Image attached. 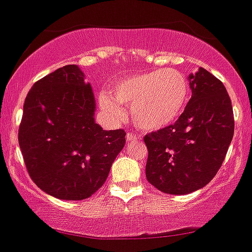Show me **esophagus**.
I'll return each mask as SVG.
<instances>
[{
	"instance_id": "1",
	"label": "esophagus",
	"mask_w": 252,
	"mask_h": 252,
	"mask_svg": "<svg viewBox=\"0 0 252 252\" xmlns=\"http://www.w3.org/2000/svg\"><path fill=\"white\" fill-rule=\"evenodd\" d=\"M137 139H138V137H137V135H135L134 133H128V134H126V142H128V143H132V142H135V141H137Z\"/></svg>"
}]
</instances>
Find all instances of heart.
I'll return each instance as SVG.
<instances>
[{"label": "heart", "mask_w": 252, "mask_h": 252, "mask_svg": "<svg viewBox=\"0 0 252 252\" xmlns=\"http://www.w3.org/2000/svg\"><path fill=\"white\" fill-rule=\"evenodd\" d=\"M190 97V85L183 72L153 69L123 78L110 94H101L100 106L113 120L126 117L124 106L132 108L133 119L144 130H157L174 123Z\"/></svg>", "instance_id": "b5f03b06"}]
</instances>
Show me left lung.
<instances>
[{
  "instance_id": "obj_1",
  "label": "left lung",
  "mask_w": 252,
  "mask_h": 252,
  "mask_svg": "<svg viewBox=\"0 0 252 252\" xmlns=\"http://www.w3.org/2000/svg\"><path fill=\"white\" fill-rule=\"evenodd\" d=\"M191 99L174 124L144 135L146 178L159 191L183 195L205 187L226 158L235 132L222 81L204 68L190 74Z\"/></svg>"
}]
</instances>
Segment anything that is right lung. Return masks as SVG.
I'll return each instance as SVG.
<instances>
[{"label":"right lung","instance_id":"right-lung-1","mask_svg":"<svg viewBox=\"0 0 252 252\" xmlns=\"http://www.w3.org/2000/svg\"><path fill=\"white\" fill-rule=\"evenodd\" d=\"M95 100L77 65L36 81L26 95L19 144L30 178L62 200H84L104 185L126 144L123 129L104 130Z\"/></svg>","mask_w":252,"mask_h":252}]
</instances>
